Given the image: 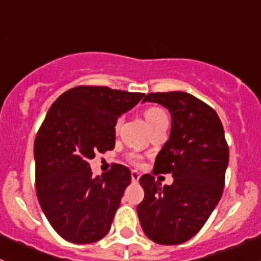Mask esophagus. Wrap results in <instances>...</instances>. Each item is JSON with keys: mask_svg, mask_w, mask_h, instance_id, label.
<instances>
[{"mask_svg": "<svg viewBox=\"0 0 261 261\" xmlns=\"http://www.w3.org/2000/svg\"><path fill=\"white\" fill-rule=\"evenodd\" d=\"M140 173L139 172H136V170H133V172H131V180L134 181V183H136V181H139V179H140Z\"/></svg>", "mask_w": 261, "mask_h": 261, "instance_id": "34e87169", "label": "esophagus"}]
</instances>
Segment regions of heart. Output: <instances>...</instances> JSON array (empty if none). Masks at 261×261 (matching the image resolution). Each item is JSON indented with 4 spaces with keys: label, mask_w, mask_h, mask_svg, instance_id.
<instances>
[{
    "label": "heart",
    "mask_w": 261,
    "mask_h": 261,
    "mask_svg": "<svg viewBox=\"0 0 261 261\" xmlns=\"http://www.w3.org/2000/svg\"><path fill=\"white\" fill-rule=\"evenodd\" d=\"M144 116H145V120L147 121V123H149L150 127H152L154 125L159 123L160 121L168 120L167 114H165L164 110L160 109V107H150V109L145 110ZM121 122H122V118H118V120L116 121V125H115L116 131H118V128H120ZM128 160H130L133 164H136V165L141 164V156L139 154H135V152H133V154L128 155Z\"/></svg>",
    "instance_id": "1"
}]
</instances>
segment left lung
I'll list each match as a JSON object with an SVG mask.
<instances>
[{
    "mask_svg": "<svg viewBox=\"0 0 261 261\" xmlns=\"http://www.w3.org/2000/svg\"><path fill=\"white\" fill-rule=\"evenodd\" d=\"M144 102L167 107L172 128L155 159L152 174L139 179L145 197L138 206L144 232L160 245H178L193 238L217 206L225 186L228 146L215 110L186 92H156ZM170 172V186L154 175Z\"/></svg>",
    "mask_w": 261,
    "mask_h": 261,
    "instance_id": "1",
    "label": "left lung"
}]
</instances>
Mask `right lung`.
Here are the masks:
<instances>
[{
	"mask_svg": "<svg viewBox=\"0 0 261 261\" xmlns=\"http://www.w3.org/2000/svg\"><path fill=\"white\" fill-rule=\"evenodd\" d=\"M143 97L78 86L49 109L34 144L35 188L44 215L64 240L96 243L111 228L131 172L112 164L109 172L93 177L88 162L97 152L114 149L116 121Z\"/></svg>",
	"mask_w": 261,
	"mask_h": 261,
	"instance_id": "add662e5",
	"label": "right lung"
}]
</instances>
